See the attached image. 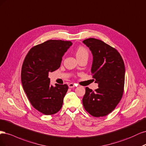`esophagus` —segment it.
Instances as JSON below:
<instances>
[{"instance_id":"obj_1","label":"esophagus","mask_w":146,"mask_h":146,"mask_svg":"<svg viewBox=\"0 0 146 146\" xmlns=\"http://www.w3.org/2000/svg\"><path fill=\"white\" fill-rule=\"evenodd\" d=\"M68 87H69L70 88H73V87H75V84H73V83H70V84H68Z\"/></svg>"}]
</instances>
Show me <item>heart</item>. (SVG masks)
I'll return each mask as SVG.
<instances>
[{"label":"heart","instance_id":"obj_1","mask_svg":"<svg viewBox=\"0 0 146 146\" xmlns=\"http://www.w3.org/2000/svg\"><path fill=\"white\" fill-rule=\"evenodd\" d=\"M76 56L77 58L84 57V56L88 57V53L85 48L82 47V46H80L76 50Z\"/></svg>","mask_w":146,"mask_h":146}]
</instances>
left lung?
Segmentation results:
<instances>
[{
    "mask_svg": "<svg viewBox=\"0 0 146 146\" xmlns=\"http://www.w3.org/2000/svg\"><path fill=\"white\" fill-rule=\"evenodd\" d=\"M83 43L92 53L91 72L99 88L94 92L86 87L82 104L85 110L93 116H104L115 109L123 96L124 61L118 51L101 40L89 38Z\"/></svg>",
    "mask_w": 146,
    "mask_h": 146,
    "instance_id": "obj_1",
    "label": "left lung"
}]
</instances>
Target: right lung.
<instances>
[{
	"label": "right lung",
	"mask_w": 146,
	"mask_h": 146,
	"mask_svg": "<svg viewBox=\"0 0 146 146\" xmlns=\"http://www.w3.org/2000/svg\"><path fill=\"white\" fill-rule=\"evenodd\" d=\"M71 45L70 41L48 40L31 48L23 61V90L33 107L46 115L56 113L62 106L68 86L51 85L48 74L60 67L62 56Z\"/></svg>",
	"instance_id": "add662e5"
}]
</instances>
